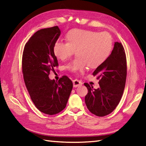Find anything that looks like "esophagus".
Listing matches in <instances>:
<instances>
[{
	"mask_svg": "<svg viewBox=\"0 0 146 146\" xmlns=\"http://www.w3.org/2000/svg\"><path fill=\"white\" fill-rule=\"evenodd\" d=\"M73 87L74 88H76L78 86H80L82 85V82L78 80H74L73 81Z\"/></svg>",
	"mask_w": 146,
	"mask_h": 146,
	"instance_id": "obj_1",
	"label": "esophagus"
}]
</instances>
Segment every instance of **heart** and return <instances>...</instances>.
Wrapping results in <instances>:
<instances>
[{
  "label": "heart",
  "mask_w": 146,
  "mask_h": 146,
  "mask_svg": "<svg viewBox=\"0 0 146 146\" xmlns=\"http://www.w3.org/2000/svg\"><path fill=\"white\" fill-rule=\"evenodd\" d=\"M67 42L58 40L54 44L55 57L65 61L75 53L77 57L67 64L70 72L78 73L89 65L99 66L109 57L113 48V38L107 32L98 33L83 29H72L66 36Z\"/></svg>",
  "instance_id": "b5f03b06"
}]
</instances>
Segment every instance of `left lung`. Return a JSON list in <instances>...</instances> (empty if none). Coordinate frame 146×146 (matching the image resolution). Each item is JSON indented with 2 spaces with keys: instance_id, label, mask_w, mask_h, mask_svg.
Instances as JSON below:
<instances>
[{
  "instance_id": "1",
  "label": "left lung",
  "mask_w": 146,
  "mask_h": 146,
  "mask_svg": "<svg viewBox=\"0 0 146 146\" xmlns=\"http://www.w3.org/2000/svg\"><path fill=\"white\" fill-rule=\"evenodd\" d=\"M92 74L99 80L100 87L96 89L87 83L84 84L88 90L85 103L92 113L104 117L111 113L118 105L125 86L126 57L121 42H115L109 57Z\"/></svg>"
}]
</instances>
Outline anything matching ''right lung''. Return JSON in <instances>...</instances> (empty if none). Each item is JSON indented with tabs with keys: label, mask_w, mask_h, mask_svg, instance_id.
<instances>
[{
	"label": "right lung",
	"mask_w": 146,
	"mask_h": 146,
	"mask_svg": "<svg viewBox=\"0 0 146 146\" xmlns=\"http://www.w3.org/2000/svg\"><path fill=\"white\" fill-rule=\"evenodd\" d=\"M60 33L57 26L37 31L26 43L22 56L24 81L32 101L39 111L50 115L65 109L73 88L68 76L58 81L48 78L58 66L54 46Z\"/></svg>",
	"instance_id": "obj_1"
}]
</instances>
